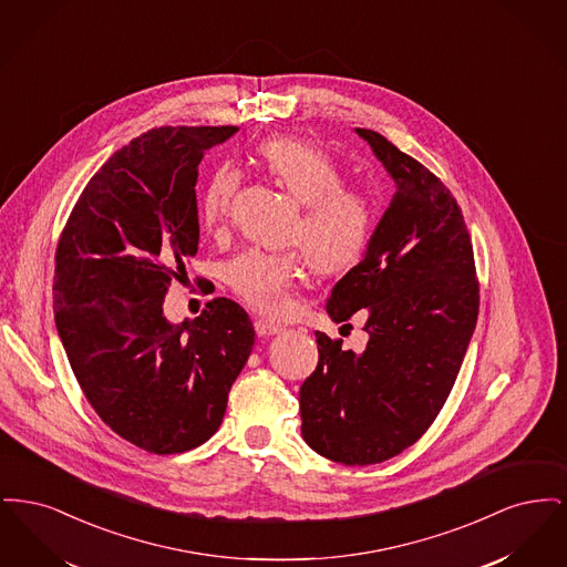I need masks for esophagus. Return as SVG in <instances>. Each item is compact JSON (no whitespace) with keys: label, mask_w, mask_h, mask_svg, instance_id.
Instances as JSON below:
<instances>
[{"label":"esophagus","mask_w":567,"mask_h":567,"mask_svg":"<svg viewBox=\"0 0 567 567\" xmlns=\"http://www.w3.org/2000/svg\"><path fill=\"white\" fill-rule=\"evenodd\" d=\"M255 331H257V336L266 338V336H274V333L282 331V324L274 323V321L259 317V319H255Z\"/></svg>","instance_id":"34e87169"}]
</instances>
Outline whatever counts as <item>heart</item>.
I'll return each instance as SVG.
<instances>
[{
	"label": "heart",
	"instance_id": "obj_1",
	"mask_svg": "<svg viewBox=\"0 0 567 567\" xmlns=\"http://www.w3.org/2000/svg\"><path fill=\"white\" fill-rule=\"evenodd\" d=\"M255 162L276 187L287 190L301 210L289 240L299 244L319 274L351 270L365 255L377 229V202L368 190L347 187L344 172L319 146L297 137H266L255 148ZM238 174L220 167L197 199L199 225L218 229L229 215ZM301 276L297 252L248 250L234 259L225 280L255 310L276 315Z\"/></svg>",
	"mask_w": 567,
	"mask_h": 567
}]
</instances>
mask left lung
Wrapping results in <instances>:
<instances>
[{
  "mask_svg": "<svg viewBox=\"0 0 567 567\" xmlns=\"http://www.w3.org/2000/svg\"><path fill=\"white\" fill-rule=\"evenodd\" d=\"M357 134L398 190L365 257L333 287L327 312L344 323L363 307L368 344L344 351L340 338L317 331L319 363L299 389V412L312 451L344 465H372L432 427L457 380L481 291L453 193L384 135L361 127Z\"/></svg>",
  "mask_w": 567,
  "mask_h": 567,
  "instance_id": "obj_1",
  "label": "left lung"
}]
</instances>
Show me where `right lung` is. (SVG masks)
<instances>
[{"label":"right lung","mask_w":567,"mask_h":567,"mask_svg":"<svg viewBox=\"0 0 567 567\" xmlns=\"http://www.w3.org/2000/svg\"><path fill=\"white\" fill-rule=\"evenodd\" d=\"M236 132L137 135L86 183L54 250V323L72 372L110 430L146 453L210 440L255 344L246 310L227 297L181 324L163 317L199 244L197 165Z\"/></svg>","instance_id":"right-lung-1"}]
</instances>
